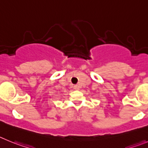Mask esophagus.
<instances>
[{"label":"esophagus","mask_w":148,"mask_h":148,"mask_svg":"<svg viewBox=\"0 0 148 148\" xmlns=\"http://www.w3.org/2000/svg\"><path fill=\"white\" fill-rule=\"evenodd\" d=\"M79 86H77V85H75V86H74V88L76 89V90H78L79 89Z\"/></svg>","instance_id":"1"}]
</instances>
